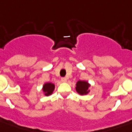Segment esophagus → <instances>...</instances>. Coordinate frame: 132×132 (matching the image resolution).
<instances>
[{"instance_id":"34e87169","label":"esophagus","mask_w":132,"mask_h":132,"mask_svg":"<svg viewBox=\"0 0 132 132\" xmlns=\"http://www.w3.org/2000/svg\"><path fill=\"white\" fill-rule=\"evenodd\" d=\"M66 80H67L66 77H62V78H61V81H62V82H66Z\"/></svg>"}]
</instances>
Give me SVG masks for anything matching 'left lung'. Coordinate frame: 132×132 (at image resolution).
<instances>
[{
  "instance_id": "8db88e82",
  "label": "left lung",
  "mask_w": 132,
  "mask_h": 132,
  "mask_svg": "<svg viewBox=\"0 0 132 132\" xmlns=\"http://www.w3.org/2000/svg\"><path fill=\"white\" fill-rule=\"evenodd\" d=\"M90 86V85L86 81H77L76 84V90L79 94L81 95L86 94L89 90H88V87Z\"/></svg>"
}]
</instances>
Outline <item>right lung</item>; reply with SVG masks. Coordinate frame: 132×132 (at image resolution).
<instances>
[{
  "mask_svg": "<svg viewBox=\"0 0 132 132\" xmlns=\"http://www.w3.org/2000/svg\"><path fill=\"white\" fill-rule=\"evenodd\" d=\"M54 88H55L54 84H53L51 83H46L43 86V91L45 93V95L48 96L51 94H52V92L54 90Z\"/></svg>",
  "mask_w": 132,
  "mask_h": 132,
  "instance_id": "obj_1",
  "label": "right lung"
}]
</instances>
